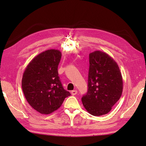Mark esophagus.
I'll return each instance as SVG.
<instances>
[{
    "instance_id": "34e87169",
    "label": "esophagus",
    "mask_w": 146,
    "mask_h": 146,
    "mask_svg": "<svg viewBox=\"0 0 146 146\" xmlns=\"http://www.w3.org/2000/svg\"><path fill=\"white\" fill-rule=\"evenodd\" d=\"M71 93V95H75L77 94V90H72Z\"/></svg>"
}]
</instances>
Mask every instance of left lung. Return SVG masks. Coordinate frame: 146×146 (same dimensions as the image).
<instances>
[{
	"label": "left lung",
	"mask_w": 146,
	"mask_h": 146,
	"mask_svg": "<svg viewBox=\"0 0 146 146\" xmlns=\"http://www.w3.org/2000/svg\"><path fill=\"white\" fill-rule=\"evenodd\" d=\"M89 62L88 92L82 101L90 114L103 115L109 112L122 95V74L117 63L106 52H91Z\"/></svg>",
	"instance_id": "1"
}]
</instances>
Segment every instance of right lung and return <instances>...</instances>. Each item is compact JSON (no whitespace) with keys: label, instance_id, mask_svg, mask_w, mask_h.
Instances as JSON below:
<instances>
[{"label":"right lung","instance_id":"obj_1","mask_svg":"<svg viewBox=\"0 0 146 146\" xmlns=\"http://www.w3.org/2000/svg\"><path fill=\"white\" fill-rule=\"evenodd\" d=\"M61 52L48 49L34 58L27 64L22 78V88L26 100L42 114L58 110L71 94L63 88L58 76V66Z\"/></svg>","mask_w":146,"mask_h":146}]
</instances>
